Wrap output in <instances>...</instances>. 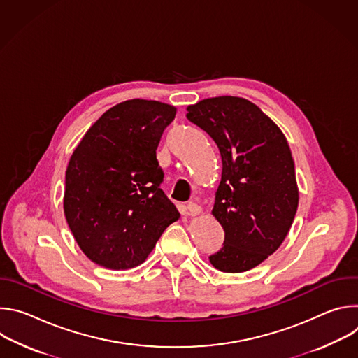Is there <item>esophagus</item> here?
Wrapping results in <instances>:
<instances>
[{"label":"esophagus","instance_id":"1","mask_svg":"<svg viewBox=\"0 0 358 358\" xmlns=\"http://www.w3.org/2000/svg\"><path fill=\"white\" fill-rule=\"evenodd\" d=\"M187 214L189 217H196V215H201L202 214V208L199 206H196V203L194 202H189L187 206Z\"/></svg>","mask_w":358,"mask_h":358}]
</instances>
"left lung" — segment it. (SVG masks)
Instances as JSON below:
<instances>
[{
    "instance_id": "1",
    "label": "left lung",
    "mask_w": 358,
    "mask_h": 358,
    "mask_svg": "<svg viewBox=\"0 0 358 358\" xmlns=\"http://www.w3.org/2000/svg\"><path fill=\"white\" fill-rule=\"evenodd\" d=\"M187 112L222 160L213 215L225 241L210 262L221 272L249 271L278 250L293 224L299 188L290 147L279 126L243 97L203 99Z\"/></svg>"
}]
</instances>
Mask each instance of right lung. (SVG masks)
Segmentation results:
<instances>
[{"mask_svg": "<svg viewBox=\"0 0 358 358\" xmlns=\"http://www.w3.org/2000/svg\"><path fill=\"white\" fill-rule=\"evenodd\" d=\"M177 109L131 99L110 108L85 133L66 169L64 213L86 257L108 269L143 264L180 218L160 184L156 150Z\"/></svg>", "mask_w": 358, "mask_h": 358, "instance_id": "1", "label": "right lung"}]
</instances>
